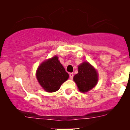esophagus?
Wrapping results in <instances>:
<instances>
[{"label":"esophagus","instance_id":"esophagus-1","mask_svg":"<svg viewBox=\"0 0 130 130\" xmlns=\"http://www.w3.org/2000/svg\"><path fill=\"white\" fill-rule=\"evenodd\" d=\"M73 76H74L73 73H70V79H73Z\"/></svg>","mask_w":130,"mask_h":130}]
</instances>
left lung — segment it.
Segmentation results:
<instances>
[{
  "label": "left lung",
  "instance_id": "8db88e82",
  "mask_svg": "<svg viewBox=\"0 0 130 130\" xmlns=\"http://www.w3.org/2000/svg\"><path fill=\"white\" fill-rule=\"evenodd\" d=\"M73 79L80 92H86L97 84L98 74L95 68L86 62L79 65L78 73L74 75Z\"/></svg>",
  "mask_w": 130,
  "mask_h": 130
}]
</instances>
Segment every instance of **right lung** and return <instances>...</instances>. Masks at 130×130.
Instances as JSON below:
<instances>
[{"label": "right lung", "mask_w": 130, "mask_h": 130, "mask_svg": "<svg viewBox=\"0 0 130 130\" xmlns=\"http://www.w3.org/2000/svg\"><path fill=\"white\" fill-rule=\"evenodd\" d=\"M36 76L38 83L47 92L57 91L69 77L57 56L43 62L38 67Z\"/></svg>", "instance_id": "add662e5"}]
</instances>
